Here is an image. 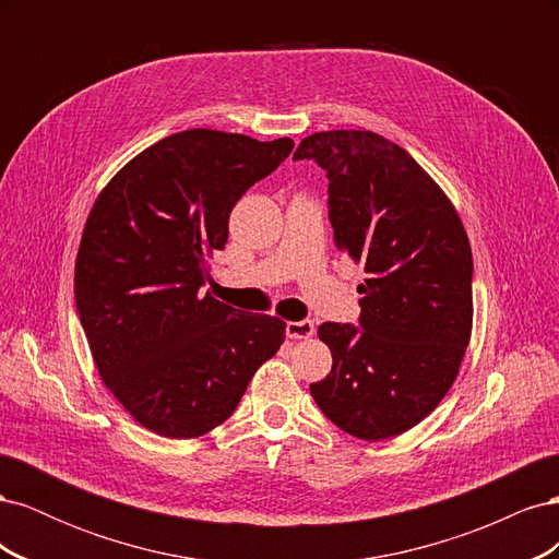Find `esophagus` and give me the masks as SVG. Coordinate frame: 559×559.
<instances>
[{"instance_id": "esophagus-1", "label": "esophagus", "mask_w": 559, "mask_h": 559, "mask_svg": "<svg viewBox=\"0 0 559 559\" xmlns=\"http://www.w3.org/2000/svg\"><path fill=\"white\" fill-rule=\"evenodd\" d=\"M314 331H317L314 329V321H310V319L289 321V324H286V335L296 337V341H300V337H312Z\"/></svg>"}]
</instances>
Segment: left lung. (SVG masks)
<instances>
[{"mask_svg":"<svg viewBox=\"0 0 559 559\" xmlns=\"http://www.w3.org/2000/svg\"><path fill=\"white\" fill-rule=\"evenodd\" d=\"M329 177L333 240L368 277L359 326L326 321L331 373L310 394L364 441L413 429L452 386L473 324V259L448 195L399 144L370 130L314 132L294 160Z\"/></svg>","mask_w":559,"mask_h":559,"instance_id":"left-lung-1","label":"left lung"}]
</instances>
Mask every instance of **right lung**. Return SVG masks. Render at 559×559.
<instances>
[{"instance_id":"obj_1","label":"right lung","mask_w":559,"mask_h":559,"mask_svg":"<svg viewBox=\"0 0 559 559\" xmlns=\"http://www.w3.org/2000/svg\"><path fill=\"white\" fill-rule=\"evenodd\" d=\"M294 142L193 128L134 156L88 214L74 294L99 378L142 427L198 438L238 408L286 324L200 286L228 242V216Z\"/></svg>"}]
</instances>
